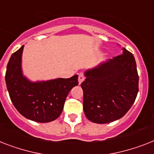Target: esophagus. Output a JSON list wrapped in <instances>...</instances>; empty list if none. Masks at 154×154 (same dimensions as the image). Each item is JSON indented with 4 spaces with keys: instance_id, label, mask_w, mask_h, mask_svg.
Masks as SVG:
<instances>
[{
    "instance_id": "34e87169",
    "label": "esophagus",
    "mask_w": 154,
    "mask_h": 154,
    "mask_svg": "<svg viewBox=\"0 0 154 154\" xmlns=\"http://www.w3.org/2000/svg\"><path fill=\"white\" fill-rule=\"evenodd\" d=\"M84 75H83V74L82 73H80L79 75V79H78V81H79V84H81L83 81H84Z\"/></svg>"
}]
</instances>
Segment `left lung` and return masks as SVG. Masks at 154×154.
<instances>
[{
  "label": "left lung",
  "instance_id": "8db88e82",
  "mask_svg": "<svg viewBox=\"0 0 154 154\" xmlns=\"http://www.w3.org/2000/svg\"><path fill=\"white\" fill-rule=\"evenodd\" d=\"M106 60L84 72L83 111L89 120L107 124L125 115L138 92L136 62L131 53Z\"/></svg>",
  "mask_w": 154,
  "mask_h": 154
}]
</instances>
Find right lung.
<instances>
[{
    "label": "right lung",
    "mask_w": 154,
    "mask_h": 154,
    "mask_svg": "<svg viewBox=\"0 0 154 154\" xmlns=\"http://www.w3.org/2000/svg\"><path fill=\"white\" fill-rule=\"evenodd\" d=\"M24 45L11 56L5 82L10 98L17 111L28 120L39 123L55 120L61 114L70 91L79 84L78 75L33 82L23 75L22 55Z\"/></svg>",
    "instance_id": "1"
}]
</instances>
